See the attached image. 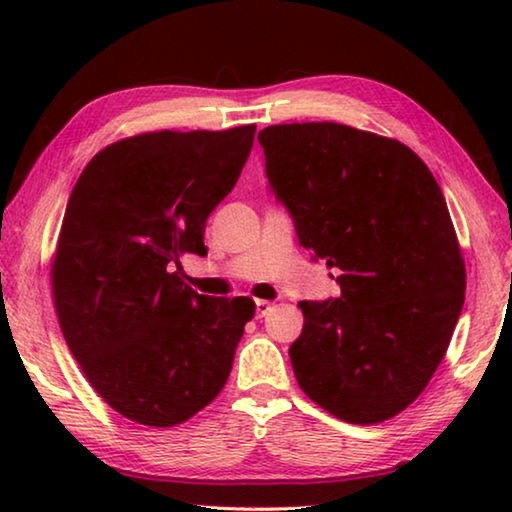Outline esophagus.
Masks as SVG:
<instances>
[{"label": "esophagus", "mask_w": 512, "mask_h": 512, "mask_svg": "<svg viewBox=\"0 0 512 512\" xmlns=\"http://www.w3.org/2000/svg\"><path fill=\"white\" fill-rule=\"evenodd\" d=\"M255 311H257V318H264L268 311H273V305L268 300H255Z\"/></svg>", "instance_id": "esophagus-1"}]
</instances>
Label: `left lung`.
I'll use <instances>...</instances> for the list:
<instances>
[{
    "instance_id": "left-lung-1",
    "label": "left lung",
    "mask_w": 512,
    "mask_h": 512,
    "mask_svg": "<svg viewBox=\"0 0 512 512\" xmlns=\"http://www.w3.org/2000/svg\"><path fill=\"white\" fill-rule=\"evenodd\" d=\"M300 246L339 268L341 296L300 302L298 386L327 413L377 424L418 400L452 341L465 262L440 187L402 142L334 121L257 135Z\"/></svg>"
}]
</instances>
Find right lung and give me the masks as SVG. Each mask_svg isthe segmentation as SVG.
Returning a JSON list of instances; mask_svg holds the SVG:
<instances>
[{"instance_id": "1", "label": "right lung", "mask_w": 512, "mask_h": 512, "mask_svg": "<svg viewBox=\"0 0 512 512\" xmlns=\"http://www.w3.org/2000/svg\"><path fill=\"white\" fill-rule=\"evenodd\" d=\"M255 126L126 137L88 162L67 201L51 287L60 329L94 391L124 418L173 427L228 381L255 302L180 277L207 255L205 221L237 185Z\"/></svg>"}]
</instances>
